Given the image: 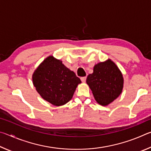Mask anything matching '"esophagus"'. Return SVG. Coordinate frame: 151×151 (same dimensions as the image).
Listing matches in <instances>:
<instances>
[{
	"label": "esophagus",
	"mask_w": 151,
	"mask_h": 151,
	"mask_svg": "<svg viewBox=\"0 0 151 151\" xmlns=\"http://www.w3.org/2000/svg\"><path fill=\"white\" fill-rule=\"evenodd\" d=\"M86 79V76H84V77H81V80L82 82H83V83H85Z\"/></svg>",
	"instance_id": "esophagus-1"
}]
</instances>
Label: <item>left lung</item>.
<instances>
[{
    "instance_id": "1",
    "label": "left lung",
    "mask_w": 151,
    "mask_h": 151,
    "mask_svg": "<svg viewBox=\"0 0 151 151\" xmlns=\"http://www.w3.org/2000/svg\"><path fill=\"white\" fill-rule=\"evenodd\" d=\"M86 83L97 103L107 106L121 94L124 78L118 66L109 58L94 66L93 73L88 75Z\"/></svg>"
}]
</instances>
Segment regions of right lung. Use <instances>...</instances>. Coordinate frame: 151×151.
<instances>
[{"instance_id": "right-lung-1", "label": "right lung", "mask_w": 151, "mask_h": 151, "mask_svg": "<svg viewBox=\"0 0 151 151\" xmlns=\"http://www.w3.org/2000/svg\"><path fill=\"white\" fill-rule=\"evenodd\" d=\"M32 83L40 96L52 105L63 106L72 99L80 78L62 60L45 58L32 74Z\"/></svg>"}]
</instances>
